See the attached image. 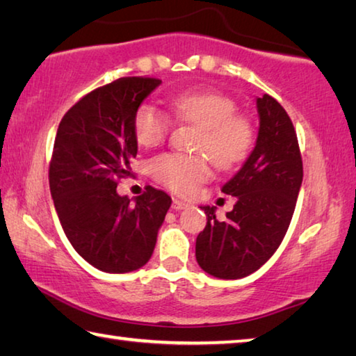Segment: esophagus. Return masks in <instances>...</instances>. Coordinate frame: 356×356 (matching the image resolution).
Instances as JSON below:
<instances>
[{"mask_svg":"<svg viewBox=\"0 0 356 356\" xmlns=\"http://www.w3.org/2000/svg\"><path fill=\"white\" fill-rule=\"evenodd\" d=\"M186 207H190L188 202L180 201V200H174V201H172V209H174V210H184V209H186Z\"/></svg>","mask_w":356,"mask_h":356,"instance_id":"obj_1","label":"esophagus"}]
</instances>
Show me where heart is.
Listing matches in <instances>:
<instances>
[{"instance_id":"heart-1","label":"heart","mask_w":356,"mask_h":356,"mask_svg":"<svg viewBox=\"0 0 356 356\" xmlns=\"http://www.w3.org/2000/svg\"><path fill=\"white\" fill-rule=\"evenodd\" d=\"M174 118L200 129L195 149L206 152L220 170H232L248 159L254 146V129L231 97L193 89L174 95L170 102ZM171 118L152 104H143L134 119L136 141L144 147H155L165 141L171 130ZM150 176L177 195H190L209 177L207 156L202 154L166 152L149 165Z\"/></svg>"}]
</instances>
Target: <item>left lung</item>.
<instances>
[{"label":"left lung","mask_w":356,"mask_h":356,"mask_svg":"<svg viewBox=\"0 0 356 356\" xmlns=\"http://www.w3.org/2000/svg\"><path fill=\"white\" fill-rule=\"evenodd\" d=\"M256 146L221 191L237 202L225 221L215 207H201L207 225L196 238V261L220 280L251 275L273 256L291 225L303 182V161L289 114L268 94L256 99Z\"/></svg>","instance_id":"obj_1"}]
</instances>
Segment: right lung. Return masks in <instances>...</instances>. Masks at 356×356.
<instances>
[{"instance_id":"right-lung-1","label":"right lung","mask_w":356,"mask_h":356,"mask_svg":"<svg viewBox=\"0 0 356 356\" xmlns=\"http://www.w3.org/2000/svg\"><path fill=\"white\" fill-rule=\"evenodd\" d=\"M161 80L124 76L64 114L50 161V191L65 236L92 267L129 273L146 265L171 197L147 186L135 202L116 191L138 152L134 119Z\"/></svg>"}]
</instances>
